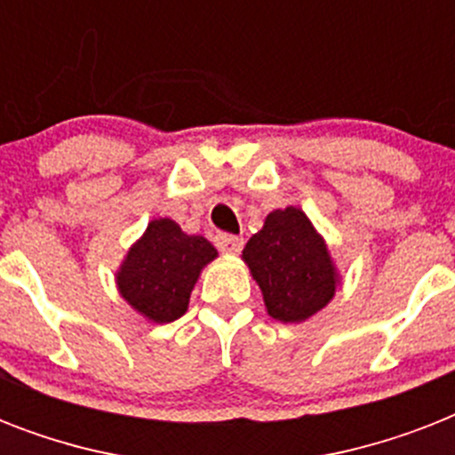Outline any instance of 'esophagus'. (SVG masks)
I'll return each mask as SVG.
<instances>
[{
	"instance_id": "obj_1",
	"label": "esophagus",
	"mask_w": 455,
	"mask_h": 455,
	"mask_svg": "<svg viewBox=\"0 0 455 455\" xmlns=\"http://www.w3.org/2000/svg\"><path fill=\"white\" fill-rule=\"evenodd\" d=\"M214 245H217L224 255H238L243 250V238L241 235L231 234H217L214 235Z\"/></svg>"
}]
</instances>
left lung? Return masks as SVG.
Instances as JSON below:
<instances>
[{"mask_svg":"<svg viewBox=\"0 0 455 455\" xmlns=\"http://www.w3.org/2000/svg\"><path fill=\"white\" fill-rule=\"evenodd\" d=\"M243 262L262 291L269 316L299 323L321 311L339 283L328 245L299 207L267 214L243 250Z\"/></svg>","mask_w":455,"mask_h":455,"instance_id":"1","label":"left lung"}]
</instances>
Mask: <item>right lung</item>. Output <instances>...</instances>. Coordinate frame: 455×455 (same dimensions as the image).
Returning <instances> with one entry per match:
<instances>
[{"label":"right lung","mask_w":455,"mask_h":455,"mask_svg":"<svg viewBox=\"0 0 455 455\" xmlns=\"http://www.w3.org/2000/svg\"><path fill=\"white\" fill-rule=\"evenodd\" d=\"M217 257L203 235H188L177 221L153 220L117 271V291L153 323L184 316L200 271Z\"/></svg>","instance_id":"1"}]
</instances>
